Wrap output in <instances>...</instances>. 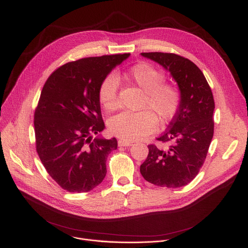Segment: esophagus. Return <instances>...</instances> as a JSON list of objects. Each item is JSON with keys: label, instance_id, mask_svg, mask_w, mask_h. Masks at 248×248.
I'll return each instance as SVG.
<instances>
[{"label": "esophagus", "instance_id": "esophagus-1", "mask_svg": "<svg viewBox=\"0 0 248 248\" xmlns=\"http://www.w3.org/2000/svg\"><path fill=\"white\" fill-rule=\"evenodd\" d=\"M131 146H133V142L131 141H125L123 140H119V147H131Z\"/></svg>", "mask_w": 248, "mask_h": 248}]
</instances>
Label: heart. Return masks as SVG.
<instances>
[{
    "label": "heart",
    "instance_id": "b5f03b06",
    "mask_svg": "<svg viewBox=\"0 0 248 248\" xmlns=\"http://www.w3.org/2000/svg\"><path fill=\"white\" fill-rule=\"evenodd\" d=\"M124 76L129 83L144 91L140 108L146 109L138 112L124 111L114 116L109 122V129L123 140L134 141L154 131L157 124L154 113L161 123L172 121L180 108L182 93L175 84L165 82L166 75L162 70L148 62L135 64L124 72ZM97 96L106 111L111 112L117 109V81L113 75L103 78L98 86Z\"/></svg>",
    "mask_w": 248,
    "mask_h": 248
}]
</instances>
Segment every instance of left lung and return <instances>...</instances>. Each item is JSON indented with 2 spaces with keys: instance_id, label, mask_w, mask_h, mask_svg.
<instances>
[{
  "instance_id": "1",
  "label": "left lung",
  "mask_w": 248,
  "mask_h": 248,
  "mask_svg": "<svg viewBox=\"0 0 248 248\" xmlns=\"http://www.w3.org/2000/svg\"><path fill=\"white\" fill-rule=\"evenodd\" d=\"M171 73L182 101L169 128L157 140L170 142L166 149L149 145L140 171L150 183L167 188L189 184L203 166L214 134L215 103L203 72L191 60L174 53H141Z\"/></svg>"
}]
</instances>
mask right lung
Here are the masks:
<instances>
[{
	"instance_id": "right-lung-1",
	"label": "right lung",
	"mask_w": 248,
	"mask_h": 248,
	"mask_svg": "<svg viewBox=\"0 0 248 248\" xmlns=\"http://www.w3.org/2000/svg\"><path fill=\"white\" fill-rule=\"evenodd\" d=\"M129 53L87 57L62 65L46 80L34 114L36 151L47 173L64 190L88 192L107 175L115 138L103 131L97 90L104 77Z\"/></svg>"
}]
</instances>
